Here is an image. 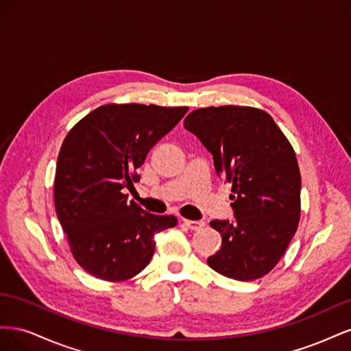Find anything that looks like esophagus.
Listing matches in <instances>:
<instances>
[{
	"instance_id": "1",
	"label": "esophagus",
	"mask_w": 351,
	"mask_h": 351,
	"mask_svg": "<svg viewBox=\"0 0 351 351\" xmlns=\"http://www.w3.org/2000/svg\"><path fill=\"white\" fill-rule=\"evenodd\" d=\"M183 224H184L187 228H190V230H195V231H197V230H200L202 227L205 226V222H204V221H192V219H183Z\"/></svg>"
}]
</instances>
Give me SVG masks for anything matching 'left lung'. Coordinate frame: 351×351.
<instances>
[{
    "label": "left lung",
    "instance_id": "left-lung-1",
    "mask_svg": "<svg viewBox=\"0 0 351 351\" xmlns=\"http://www.w3.org/2000/svg\"><path fill=\"white\" fill-rule=\"evenodd\" d=\"M184 127L214 156L218 177L232 184L236 222H209L222 244L208 265L232 280L262 278L280 262L300 221L302 177L291 143L268 112L240 105L195 110Z\"/></svg>",
    "mask_w": 351,
    "mask_h": 351
}]
</instances>
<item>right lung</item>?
Returning <instances> with one entry per match:
<instances>
[{
	"instance_id": "obj_1",
	"label": "right lung",
	"mask_w": 351,
	"mask_h": 351,
	"mask_svg": "<svg viewBox=\"0 0 351 351\" xmlns=\"http://www.w3.org/2000/svg\"><path fill=\"white\" fill-rule=\"evenodd\" d=\"M189 107L107 104L73 125L58 154L54 204L73 258L99 280L120 282L146 268L156 232L177 226L127 200L147 152Z\"/></svg>"
}]
</instances>
